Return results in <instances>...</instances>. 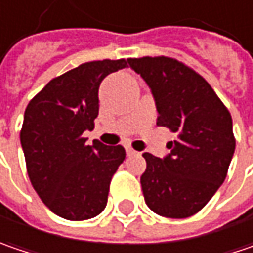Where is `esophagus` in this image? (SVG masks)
<instances>
[{
	"label": "esophagus",
	"instance_id": "esophagus-1",
	"mask_svg": "<svg viewBox=\"0 0 253 253\" xmlns=\"http://www.w3.org/2000/svg\"><path fill=\"white\" fill-rule=\"evenodd\" d=\"M126 153H127V156H131V155H134L136 152H134V150H133L131 147H128V146H127V147H126Z\"/></svg>",
	"mask_w": 253,
	"mask_h": 253
}]
</instances>
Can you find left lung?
Wrapping results in <instances>:
<instances>
[{
  "label": "left lung",
  "mask_w": 253,
  "mask_h": 253,
  "mask_svg": "<svg viewBox=\"0 0 253 253\" xmlns=\"http://www.w3.org/2000/svg\"><path fill=\"white\" fill-rule=\"evenodd\" d=\"M128 66L149 85L157 126L177 139L169 155L143 153L141 190L157 215L182 219L195 215L223 183L235 152L232 117L202 76L169 57L128 58Z\"/></svg>",
  "instance_id": "1"
}]
</instances>
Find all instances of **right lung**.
Instances as JSON below:
<instances>
[{
	"mask_svg": "<svg viewBox=\"0 0 253 253\" xmlns=\"http://www.w3.org/2000/svg\"><path fill=\"white\" fill-rule=\"evenodd\" d=\"M126 60L84 63L52 79L24 113L21 128L28 177L44 205L60 217L85 220L100 215L113 174L123 163V146L85 144V130L98 116V87Z\"/></svg>",
	"mask_w": 253,
	"mask_h": 253,
	"instance_id": "right-lung-1",
	"label": "right lung"
}]
</instances>
